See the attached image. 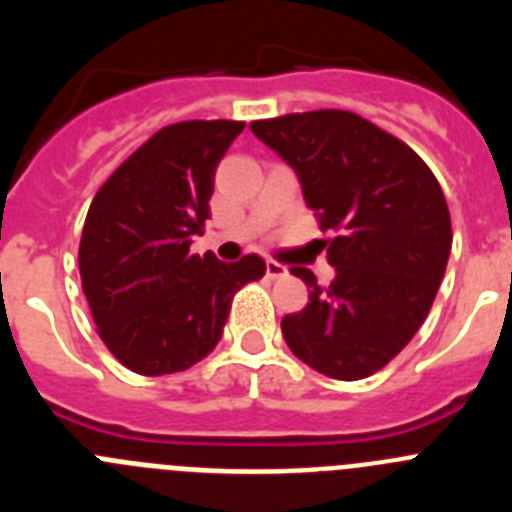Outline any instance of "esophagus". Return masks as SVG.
<instances>
[{"label": "esophagus", "mask_w": 512, "mask_h": 512, "mask_svg": "<svg viewBox=\"0 0 512 512\" xmlns=\"http://www.w3.org/2000/svg\"><path fill=\"white\" fill-rule=\"evenodd\" d=\"M266 277L282 279V277H287V269H284L282 264H277V261H269V264H266Z\"/></svg>", "instance_id": "obj_1"}]
</instances>
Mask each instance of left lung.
Masks as SVG:
<instances>
[{
    "label": "left lung",
    "instance_id": "8db88e82",
    "mask_svg": "<svg viewBox=\"0 0 512 512\" xmlns=\"http://www.w3.org/2000/svg\"><path fill=\"white\" fill-rule=\"evenodd\" d=\"M253 135L295 169L320 228L336 230L320 287L282 320L289 351L315 372L354 382L390 364L418 333L451 253V217L436 176L395 135L343 110L251 122Z\"/></svg>",
    "mask_w": 512,
    "mask_h": 512
}]
</instances>
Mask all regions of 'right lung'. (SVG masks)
Listing matches in <instances>:
<instances>
[{
    "instance_id": "add662e5",
    "label": "right lung",
    "mask_w": 512,
    "mask_h": 512,
    "mask_svg": "<svg viewBox=\"0 0 512 512\" xmlns=\"http://www.w3.org/2000/svg\"><path fill=\"white\" fill-rule=\"evenodd\" d=\"M246 122L158 130L102 184L81 233V287L104 346L146 377L184 372L223 338L230 302L264 259L192 256L210 217L215 169Z\"/></svg>"
}]
</instances>
